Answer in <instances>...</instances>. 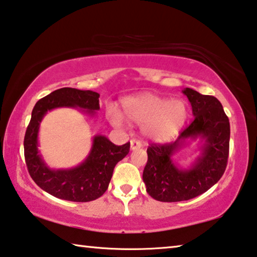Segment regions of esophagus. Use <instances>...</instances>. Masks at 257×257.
Wrapping results in <instances>:
<instances>
[{
    "instance_id": "1",
    "label": "esophagus",
    "mask_w": 257,
    "mask_h": 257,
    "mask_svg": "<svg viewBox=\"0 0 257 257\" xmlns=\"http://www.w3.org/2000/svg\"><path fill=\"white\" fill-rule=\"evenodd\" d=\"M141 146H142L141 141L137 140V139H132V140H131V149H132V151H134V149H139V148H141Z\"/></svg>"
}]
</instances>
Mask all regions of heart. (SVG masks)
I'll return each mask as SVG.
<instances>
[{"label": "heart", "mask_w": 257, "mask_h": 257, "mask_svg": "<svg viewBox=\"0 0 257 257\" xmlns=\"http://www.w3.org/2000/svg\"><path fill=\"white\" fill-rule=\"evenodd\" d=\"M123 112L127 119L142 125L145 137L154 141H168L176 137L188 116L185 101L180 98L169 100L152 93L125 98ZM110 119L113 125H121V118L116 112H110Z\"/></svg>", "instance_id": "b5f03b06"}]
</instances>
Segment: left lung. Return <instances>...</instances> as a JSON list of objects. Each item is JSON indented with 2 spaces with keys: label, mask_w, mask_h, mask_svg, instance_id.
<instances>
[{
  "label": "left lung",
  "mask_w": 257,
  "mask_h": 257,
  "mask_svg": "<svg viewBox=\"0 0 257 257\" xmlns=\"http://www.w3.org/2000/svg\"><path fill=\"white\" fill-rule=\"evenodd\" d=\"M183 93L191 102L194 119L169 144H151L142 179L146 191L161 202H179L196 197L214 186L227 165L230 121L215 96L202 95L192 88ZM201 137V155L189 169H179L171 157L188 139Z\"/></svg>",
  "instance_id": "left-lung-1"
}]
</instances>
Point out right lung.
I'll return each instance as SVG.
<instances>
[{
	"instance_id": "obj_1",
	"label": "right lung",
	"mask_w": 257,
	"mask_h": 257,
	"mask_svg": "<svg viewBox=\"0 0 257 257\" xmlns=\"http://www.w3.org/2000/svg\"><path fill=\"white\" fill-rule=\"evenodd\" d=\"M100 94L93 90L64 87L54 90L35 103L31 121L24 138L26 167L34 183L43 191L62 200L89 202L104 194L111 180L113 169L130 152V142L116 146L104 136H96L89 155L78 167L51 170L38 151L39 126L43 116L51 109L69 106L81 108L94 115L100 109Z\"/></svg>"
}]
</instances>
